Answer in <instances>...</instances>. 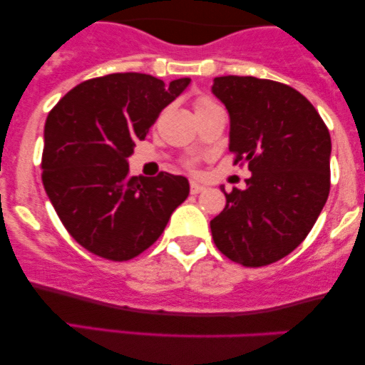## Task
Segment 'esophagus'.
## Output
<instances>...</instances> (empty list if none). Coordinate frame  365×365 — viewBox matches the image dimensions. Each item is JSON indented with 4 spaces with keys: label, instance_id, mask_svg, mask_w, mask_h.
<instances>
[{
    "label": "esophagus",
    "instance_id": "esophagus-1",
    "mask_svg": "<svg viewBox=\"0 0 365 365\" xmlns=\"http://www.w3.org/2000/svg\"><path fill=\"white\" fill-rule=\"evenodd\" d=\"M204 190H206V187H204V185H200V183H197V182H190V194L197 195V194H200V192H204Z\"/></svg>",
    "mask_w": 365,
    "mask_h": 365
}]
</instances>
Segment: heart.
Masks as SVG:
<instances>
[{
	"mask_svg": "<svg viewBox=\"0 0 365 365\" xmlns=\"http://www.w3.org/2000/svg\"><path fill=\"white\" fill-rule=\"evenodd\" d=\"M217 108H221V106L215 101V99L209 98V96H197V98L194 99V111H195V115H200V113H206V111L217 110ZM185 166H187V168L192 170L195 166V161H194V159H187Z\"/></svg>",
	"mask_w": 365,
	"mask_h": 365,
	"instance_id": "heart-1",
	"label": "heart"
}]
</instances>
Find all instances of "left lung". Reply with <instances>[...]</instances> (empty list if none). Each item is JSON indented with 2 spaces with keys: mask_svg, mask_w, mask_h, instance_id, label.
<instances>
[{
  "mask_svg": "<svg viewBox=\"0 0 365 365\" xmlns=\"http://www.w3.org/2000/svg\"><path fill=\"white\" fill-rule=\"evenodd\" d=\"M212 92L230 113L233 163L249 165L247 188H233L211 220L221 254L247 267L297 249L329 195V130L307 98L267 78L216 77Z\"/></svg>",
  "mask_w": 365,
  "mask_h": 365,
  "instance_id": "1",
  "label": "left lung"
}]
</instances>
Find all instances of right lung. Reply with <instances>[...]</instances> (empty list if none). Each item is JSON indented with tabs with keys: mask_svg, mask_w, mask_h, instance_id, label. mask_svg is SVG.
Segmentation results:
<instances>
[{
	"mask_svg": "<svg viewBox=\"0 0 365 365\" xmlns=\"http://www.w3.org/2000/svg\"><path fill=\"white\" fill-rule=\"evenodd\" d=\"M190 78L111 73L78 83L49 111L43 183L77 244L108 261H128L161 237L188 195V180L161 171L130 177L127 158Z\"/></svg>",
	"mask_w": 365,
	"mask_h": 365,
	"instance_id": "1",
	"label": "right lung"
}]
</instances>
